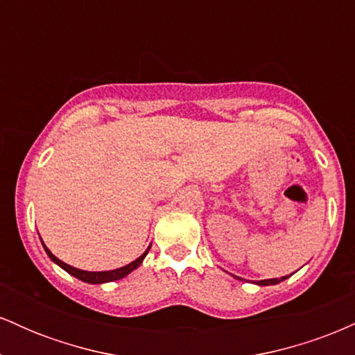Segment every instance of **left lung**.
<instances>
[{
  "mask_svg": "<svg viewBox=\"0 0 355 355\" xmlns=\"http://www.w3.org/2000/svg\"><path fill=\"white\" fill-rule=\"evenodd\" d=\"M234 277H235V279L242 280V279H240V277H237V275H234ZM285 279H288V277L285 275V277H280V279H266V280H259V282H254V284H257V285H262V287H263V285H277V284L284 282Z\"/></svg>",
  "mask_w": 355,
  "mask_h": 355,
  "instance_id": "left-lung-1",
  "label": "left lung"
}]
</instances>
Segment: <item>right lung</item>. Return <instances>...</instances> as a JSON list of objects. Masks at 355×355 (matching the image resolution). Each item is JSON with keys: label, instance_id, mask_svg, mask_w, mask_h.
Instances as JSON below:
<instances>
[{"label": "right lung", "instance_id": "obj_1", "mask_svg": "<svg viewBox=\"0 0 355 355\" xmlns=\"http://www.w3.org/2000/svg\"><path fill=\"white\" fill-rule=\"evenodd\" d=\"M43 243V240H42ZM152 247V245H150ZM150 247L146 248V250L141 254L140 257H138L137 260H133V262H130L128 266H123L120 268H115V270H103V272H89V270H81V268H76V267H71L68 266V263H64L63 260H60L58 257H55L50 252V248H48L46 245L43 243V248L44 252H46V255L50 257L51 262H55L56 266L63 268V270H67L68 274L76 277V279L81 280V282H87V284H107V282H113V280H120L123 279V277H126L130 274V272H133L135 268H138L141 266V262H144V259L146 257V254H148Z\"/></svg>", "mask_w": 355, "mask_h": 355}]
</instances>
